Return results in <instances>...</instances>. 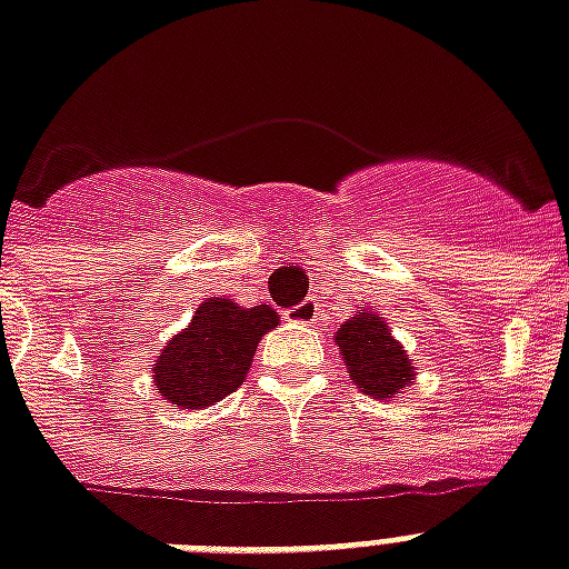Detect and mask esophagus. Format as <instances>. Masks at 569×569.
<instances>
[{
  "label": "esophagus",
  "instance_id": "34e87169",
  "mask_svg": "<svg viewBox=\"0 0 569 569\" xmlns=\"http://www.w3.org/2000/svg\"><path fill=\"white\" fill-rule=\"evenodd\" d=\"M286 318L295 325H316L318 321V303L316 300H303L298 307L286 309Z\"/></svg>",
  "mask_w": 569,
  "mask_h": 569
}]
</instances>
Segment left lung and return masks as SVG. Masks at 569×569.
I'll return each mask as SVG.
<instances>
[{"label": "left lung", "instance_id": "obj_1", "mask_svg": "<svg viewBox=\"0 0 569 569\" xmlns=\"http://www.w3.org/2000/svg\"><path fill=\"white\" fill-rule=\"evenodd\" d=\"M336 345L348 365L350 380L365 395L389 400V397L400 395L406 386H412V359L403 345L391 336L389 325L368 309H359V316L339 327Z\"/></svg>", "mask_w": 569, "mask_h": 569}]
</instances>
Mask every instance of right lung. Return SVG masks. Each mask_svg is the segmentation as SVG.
Segmentation results:
<instances>
[{"label":"right lung","mask_w":569,"mask_h":569,"mask_svg":"<svg viewBox=\"0 0 569 569\" xmlns=\"http://www.w3.org/2000/svg\"><path fill=\"white\" fill-rule=\"evenodd\" d=\"M280 325L269 303L237 307L230 298H207L183 332L154 362V389L180 409H207L244 382L257 345Z\"/></svg>","instance_id":"add662e5"}]
</instances>
